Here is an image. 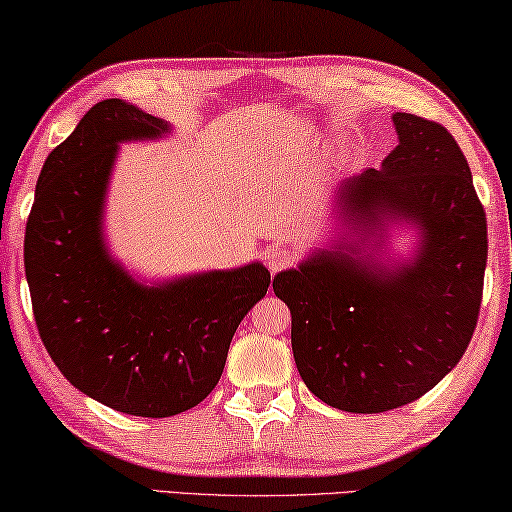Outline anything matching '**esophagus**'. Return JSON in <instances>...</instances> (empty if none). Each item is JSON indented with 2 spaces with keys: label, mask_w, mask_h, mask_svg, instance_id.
<instances>
[{
  "label": "esophagus",
  "mask_w": 512,
  "mask_h": 512,
  "mask_svg": "<svg viewBox=\"0 0 512 512\" xmlns=\"http://www.w3.org/2000/svg\"><path fill=\"white\" fill-rule=\"evenodd\" d=\"M295 261V251L283 247V245H277V247H270L265 251V265L270 267L272 274H277L281 270H286V267L293 265Z\"/></svg>",
  "instance_id": "34e87169"
}]
</instances>
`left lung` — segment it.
<instances>
[{"label":"left lung","mask_w":512,"mask_h":512,"mask_svg":"<svg viewBox=\"0 0 512 512\" xmlns=\"http://www.w3.org/2000/svg\"><path fill=\"white\" fill-rule=\"evenodd\" d=\"M391 121L382 167L334 187L332 238L272 281L304 384L352 414L396 410L451 373L483 297L487 224L465 155L439 123ZM396 230L413 235L407 257L390 249Z\"/></svg>","instance_id":"1"}]
</instances>
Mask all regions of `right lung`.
<instances>
[{"label":"right lung","instance_id":"1","mask_svg":"<svg viewBox=\"0 0 512 512\" xmlns=\"http://www.w3.org/2000/svg\"><path fill=\"white\" fill-rule=\"evenodd\" d=\"M171 130L119 98L93 105L47 155L25 233L36 327L61 375L148 419L192 410L215 389L235 329L270 286L261 261L148 281L112 254L105 210L119 148Z\"/></svg>","mask_w":512,"mask_h":512}]
</instances>
